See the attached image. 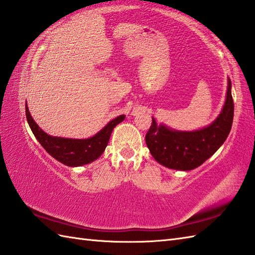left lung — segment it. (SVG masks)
Wrapping results in <instances>:
<instances>
[{"label": "left lung", "instance_id": "1", "mask_svg": "<svg viewBox=\"0 0 255 255\" xmlns=\"http://www.w3.org/2000/svg\"><path fill=\"white\" fill-rule=\"evenodd\" d=\"M234 120L231 82L228 80L224 108L211 126L193 132L174 131L155 119L146 133V145L160 165L175 170L188 171L201 166L217 151L227 138Z\"/></svg>", "mask_w": 255, "mask_h": 255}]
</instances>
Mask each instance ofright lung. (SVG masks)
Segmentation results:
<instances>
[{
  "label": "right lung",
  "instance_id": "right-lung-1",
  "mask_svg": "<svg viewBox=\"0 0 255 255\" xmlns=\"http://www.w3.org/2000/svg\"><path fill=\"white\" fill-rule=\"evenodd\" d=\"M26 118L33 135L38 139V142L42 145L43 148L51 156L66 166L78 167L93 162L103 155L107 145L109 143V138L113 128H116L117 124L122 122L126 117L122 115L113 119L101 131L94 135L93 137L86 139L50 136L47 133H44L38 127V124L33 121L32 117L30 116V112L28 110L27 104Z\"/></svg>",
  "mask_w": 255,
  "mask_h": 255
}]
</instances>
